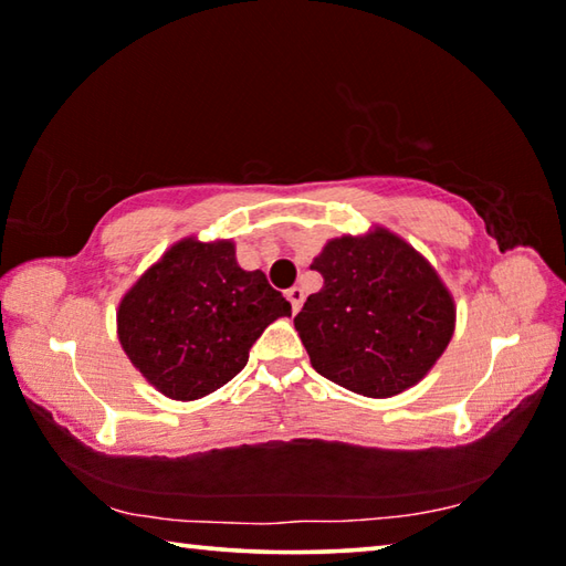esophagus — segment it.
<instances>
[{
  "instance_id": "obj_1",
  "label": "esophagus",
  "mask_w": 566,
  "mask_h": 566,
  "mask_svg": "<svg viewBox=\"0 0 566 566\" xmlns=\"http://www.w3.org/2000/svg\"><path fill=\"white\" fill-rule=\"evenodd\" d=\"M286 300H290L292 304V312L296 314L302 310V302H304V292L300 290V286H292V290H286Z\"/></svg>"
}]
</instances>
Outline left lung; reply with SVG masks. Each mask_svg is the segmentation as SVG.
<instances>
[{
  "label": "left lung",
  "mask_w": 566,
  "mask_h": 566,
  "mask_svg": "<svg viewBox=\"0 0 566 566\" xmlns=\"http://www.w3.org/2000/svg\"><path fill=\"white\" fill-rule=\"evenodd\" d=\"M312 270L324 276L294 329L312 367L361 397L387 399L427 377L454 334L442 276L385 227L329 239Z\"/></svg>",
  "instance_id": "8db88e82"
}]
</instances>
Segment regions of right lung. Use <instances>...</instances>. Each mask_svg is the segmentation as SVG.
Returning a JSON list of instances; mask_svg holds the SVG:
<instances>
[{
    "mask_svg": "<svg viewBox=\"0 0 566 566\" xmlns=\"http://www.w3.org/2000/svg\"><path fill=\"white\" fill-rule=\"evenodd\" d=\"M292 304L237 264L232 239L171 244L122 296L117 337L151 387L195 401L244 369L252 344Z\"/></svg>",
    "mask_w": 566,
    "mask_h": 566,
    "instance_id": "add662e5",
    "label": "right lung"
}]
</instances>
